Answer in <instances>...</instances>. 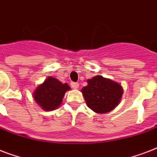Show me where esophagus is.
Wrapping results in <instances>:
<instances>
[{
    "instance_id": "34e87169",
    "label": "esophagus",
    "mask_w": 157,
    "mask_h": 157,
    "mask_svg": "<svg viewBox=\"0 0 157 157\" xmlns=\"http://www.w3.org/2000/svg\"><path fill=\"white\" fill-rule=\"evenodd\" d=\"M71 86L73 89H78L79 88V83H77V82H71Z\"/></svg>"
}]
</instances>
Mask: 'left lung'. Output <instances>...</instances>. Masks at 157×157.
Returning <instances> with one entry per match:
<instances>
[{"label":"left lung","instance_id":"8db88e82","mask_svg":"<svg viewBox=\"0 0 157 157\" xmlns=\"http://www.w3.org/2000/svg\"><path fill=\"white\" fill-rule=\"evenodd\" d=\"M87 83L81 92L87 106L94 112L103 114L118 106L123 94V89L119 83L102 76L89 79Z\"/></svg>","mask_w":157,"mask_h":157}]
</instances>
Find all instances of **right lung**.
<instances>
[{"label":"right lung","mask_w":157,"mask_h":157,"mask_svg":"<svg viewBox=\"0 0 157 157\" xmlns=\"http://www.w3.org/2000/svg\"><path fill=\"white\" fill-rule=\"evenodd\" d=\"M70 90L67 83L63 84L59 80L49 76L33 92V98L45 111H52L60 106L64 94Z\"/></svg>","instance_id":"obj_1"}]
</instances>
